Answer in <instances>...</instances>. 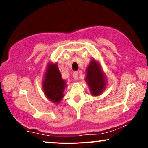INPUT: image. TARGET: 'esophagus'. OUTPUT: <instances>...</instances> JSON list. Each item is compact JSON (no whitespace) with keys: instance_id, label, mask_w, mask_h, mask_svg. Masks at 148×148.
<instances>
[{"instance_id":"obj_1","label":"esophagus","mask_w":148,"mask_h":148,"mask_svg":"<svg viewBox=\"0 0 148 148\" xmlns=\"http://www.w3.org/2000/svg\"><path fill=\"white\" fill-rule=\"evenodd\" d=\"M72 76L73 79L75 80V81H76V80H78V78H79V73H78V72H74L73 73Z\"/></svg>"}]
</instances>
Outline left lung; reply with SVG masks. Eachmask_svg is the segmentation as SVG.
Returning <instances> with one entry per match:
<instances>
[{
	"instance_id": "1",
	"label": "left lung",
	"mask_w": 148,
	"mask_h": 148,
	"mask_svg": "<svg viewBox=\"0 0 148 148\" xmlns=\"http://www.w3.org/2000/svg\"><path fill=\"white\" fill-rule=\"evenodd\" d=\"M85 81L89 86L91 95L99 96L104 91L106 86V76L98 61L92 59L86 70Z\"/></svg>"
}]
</instances>
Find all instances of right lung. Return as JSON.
Wrapping results in <instances>:
<instances>
[{
  "instance_id": "add662e5",
  "label": "right lung",
  "mask_w": 148,
  "mask_h": 148,
  "mask_svg": "<svg viewBox=\"0 0 148 148\" xmlns=\"http://www.w3.org/2000/svg\"><path fill=\"white\" fill-rule=\"evenodd\" d=\"M67 86L66 81L62 79L58 63L48 62L42 82V88L47 99L58 104L64 97V91Z\"/></svg>"
}]
</instances>
